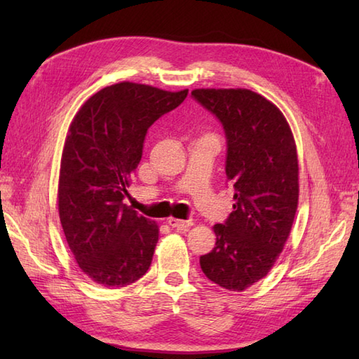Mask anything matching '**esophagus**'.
I'll return each instance as SVG.
<instances>
[{"label": "esophagus", "mask_w": 359, "mask_h": 359, "mask_svg": "<svg viewBox=\"0 0 359 359\" xmlns=\"http://www.w3.org/2000/svg\"><path fill=\"white\" fill-rule=\"evenodd\" d=\"M168 225L170 226H172V228H175V230H187L188 226H191L193 225V220L191 219H188V220H180V219H174V217H171V219H168Z\"/></svg>", "instance_id": "34e87169"}]
</instances>
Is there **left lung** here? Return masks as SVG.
<instances>
[{"instance_id": "8db88e82", "label": "left lung", "mask_w": 359, "mask_h": 359, "mask_svg": "<svg viewBox=\"0 0 359 359\" xmlns=\"http://www.w3.org/2000/svg\"><path fill=\"white\" fill-rule=\"evenodd\" d=\"M193 98L222 123L231 215L215 225L216 247L201 256L210 280L242 292L266 276L292 230L299 182L296 144L285 117L248 89H194Z\"/></svg>"}]
</instances>
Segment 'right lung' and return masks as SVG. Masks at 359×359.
Returning <instances> with one entry per match:
<instances>
[{
  "instance_id": "obj_1",
  "label": "right lung",
  "mask_w": 359,
  "mask_h": 359,
  "mask_svg": "<svg viewBox=\"0 0 359 359\" xmlns=\"http://www.w3.org/2000/svg\"><path fill=\"white\" fill-rule=\"evenodd\" d=\"M187 95L123 81L98 90L72 120L60 166V222L97 284L125 287L149 269L158 226L123 201L149 126Z\"/></svg>"
}]
</instances>
